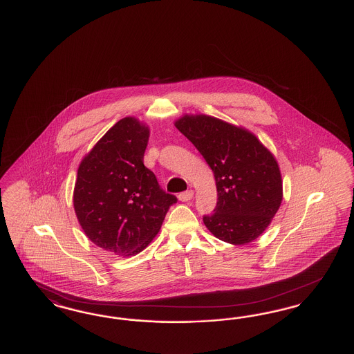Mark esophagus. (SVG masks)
<instances>
[{
  "mask_svg": "<svg viewBox=\"0 0 354 354\" xmlns=\"http://www.w3.org/2000/svg\"><path fill=\"white\" fill-rule=\"evenodd\" d=\"M192 198H194V191L192 189H188L185 192L179 194V201L180 202H189Z\"/></svg>",
  "mask_w": 354,
  "mask_h": 354,
  "instance_id": "obj_1",
  "label": "esophagus"
}]
</instances>
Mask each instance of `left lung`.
Wrapping results in <instances>:
<instances>
[{"instance_id": "1", "label": "left lung", "mask_w": 354, "mask_h": 354, "mask_svg": "<svg viewBox=\"0 0 354 354\" xmlns=\"http://www.w3.org/2000/svg\"><path fill=\"white\" fill-rule=\"evenodd\" d=\"M175 127L212 169L218 203L203 221L220 240L244 245L261 235L283 201V180L273 153L247 129L221 119L185 114Z\"/></svg>"}]
</instances>
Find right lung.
<instances>
[{"label": "right lung", "mask_w": 354, "mask_h": 354, "mask_svg": "<svg viewBox=\"0 0 354 354\" xmlns=\"http://www.w3.org/2000/svg\"><path fill=\"white\" fill-rule=\"evenodd\" d=\"M149 136L145 123L120 119L84 155L74 185V209L86 236L123 257L151 243L176 203L143 165Z\"/></svg>", "instance_id": "obj_1"}]
</instances>
